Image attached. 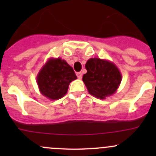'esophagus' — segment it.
<instances>
[{"label": "esophagus", "instance_id": "esophagus-1", "mask_svg": "<svg viewBox=\"0 0 156 156\" xmlns=\"http://www.w3.org/2000/svg\"><path fill=\"white\" fill-rule=\"evenodd\" d=\"M77 77L78 78V79H81V78H82V73H81V72H77Z\"/></svg>", "mask_w": 156, "mask_h": 156}]
</instances>
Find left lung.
I'll use <instances>...</instances> for the list:
<instances>
[{
  "label": "left lung",
  "mask_w": 156,
  "mask_h": 156,
  "mask_svg": "<svg viewBox=\"0 0 156 156\" xmlns=\"http://www.w3.org/2000/svg\"><path fill=\"white\" fill-rule=\"evenodd\" d=\"M87 73L82 80L90 95L104 100L116 92L122 76L119 68L111 61L90 58L85 64Z\"/></svg>",
  "instance_id": "left-lung-1"
}]
</instances>
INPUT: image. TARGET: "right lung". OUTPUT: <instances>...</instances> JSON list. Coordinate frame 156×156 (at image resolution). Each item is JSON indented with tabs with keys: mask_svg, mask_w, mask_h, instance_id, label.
I'll return each mask as SVG.
<instances>
[{
	"mask_svg": "<svg viewBox=\"0 0 156 156\" xmlns=\"http://www.w3.org/2000/svg\"><path fill=\"white\" fill-rule=\"evenodd\" d=\"M77 76L72 67L61 58H50L37 75V84L42 95L52 100L67 94L69 84Z\"/></svg>",
	"mask_w": 156,
	"mask_h": 156,
	"instance_id": "1",
	"label": "right lung"
}]
</instances>
